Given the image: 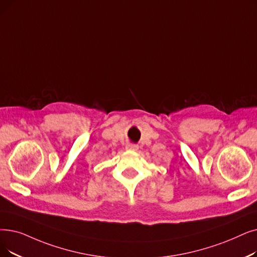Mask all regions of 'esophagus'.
Returning <instances> with one entry per match:
<instances>
[{
	"label": "esophagus",
	"instance_id": "1",
	"mask_svg": "<svg viewBox=\"0 0 257 257\" xmlns=\"http://www.w3.org/2000/svg\"><path fill=\"white\" fill-rule=\"evenodd\" d=\"M126 148L128 150H131V151H137L139 149V146H138L137 144H128L127 146H126Z\"/></svg>",
	"mask_w": 257,
	"mask_h": 257
}]
</instances>
